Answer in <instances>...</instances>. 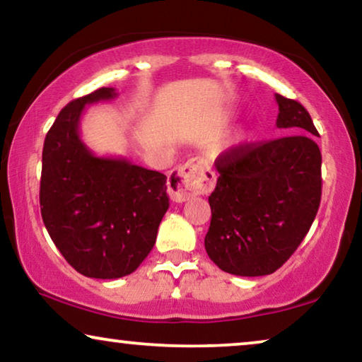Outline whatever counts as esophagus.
Returning a JSON list of instances; mask_svg holds the SVG:
<instances>
[{"instance_id":"esophagus-1","label":"esophagus","mask_w":362,"mask_h":362,"mask_svg":"<svg viewBox=\"0 0 362 362\" xmlns=\"http://www.w3.org/2000/svg\"><path fill=\"white\" fill-rule=\"evenodd\" d=\"M216 175L202 158H191L185 165L171 171L168 177V192L175 202H185L197 194L214 189Z\"/></svg>"}]
</instances>
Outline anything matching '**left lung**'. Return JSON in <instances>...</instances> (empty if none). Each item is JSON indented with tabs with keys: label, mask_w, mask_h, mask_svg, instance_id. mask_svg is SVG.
I'll return each mask as SVG.
<instances>
[{
	"label": "left lung",
	"mask_w": 362,
	"mask_h": 362,
	"mask_svg": "<svg viewBox=\"0 0 362 362\" xmlns=\"http://www.w3.org/2000/svg\"><path fill=\"white\" fill-rule=\"evenodd\" d=\"M276 127L295 135L232 146L217 156L204 245L221 270L240 276L279 270L313 224L321 201L318 135L306 108L275 95Z\"/></svg>",
	"instance_id": "left-lung-1"
}]
</instances>
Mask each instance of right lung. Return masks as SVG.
I'll list each match as a JSON object with an SVG mask.
<instances>
[{
    "mask_svg": "<svg viewBox=\"0 0 362 362\" xmlns=\"http://www.w3.org/2000/svg\"><path fill=\"white\" fill-rule=\"evenodd\" d=\"M115 97V88L102 87L62 108L44 140L39 191L44 226L64 259L103 280L140 267L170 207L163 173L95 156L81 140L86 105Z\"/></svg>",
    "mask_w": 362,
    "mask_h": 362,
    "instance_id": "1",
    "label": "right lung"
}]
</instances>
